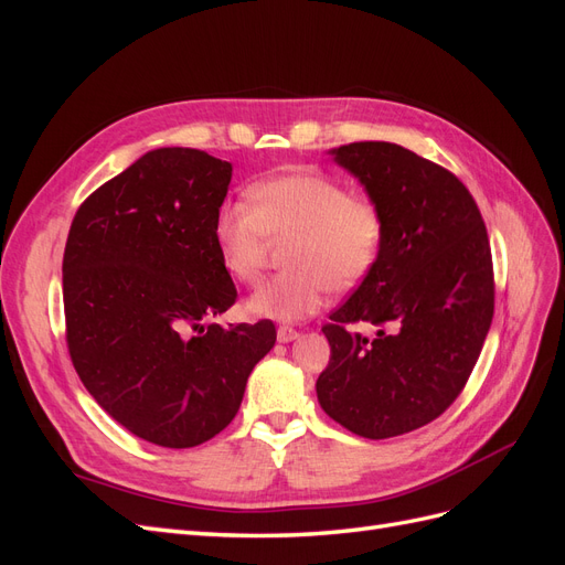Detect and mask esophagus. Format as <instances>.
<instances>
[{
    "label": "esophagus",
    "mask_w": 565,
    "mask_h": 565,
    "mask_svg": "<svg viewBox=\"0 0 565 565\" xmlns=\"http://www.w3.org/2000/svg\"><path fill=\"white\" fill-rule=\"evenodd\" d=\"M297 337H299V332L295 328H287V324L278 328V341H280V344H289V341H295Z\"/></svg>",
    "instance_id": "1"
}]
</instances>
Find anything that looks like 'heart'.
Segmentation results:
<instances>
[{
	"mask_svg": "<svg viewBox=\"0 0 565 565\" xmlns=\"http://www.w3.org/2000/svg\"><path fill=\"white\" fill-rule=\"evenodd\" d=\"M248 202H224L214 214L218 259L235 280L262 276L273 241H290L289 266L254 289L247 311L268 320H303L320 311L332 289L349 292L377 266L386 216L372 198L316 169H295L252 185Z\"/></svg>",
	"mask_w": 565,
	"mask_h": 565,
	"instance_id": "b5f03b06",
	"label": "heart"
}]
</instances>
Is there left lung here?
Returning <instances> with one entry per match:
<instances>
[{"instance_id":"left-lung-1","label":"left lung","mask_w":565,"mask_h":565,"mask_svg":"<svg viewBox=\"0 0 565 565\" xmlns=\"http://www.w3.org/2000/svg\"><path fill=\"white\" fill-rule=\"evenodd\" d=\"M330 152L382 207L386 243L322 328L318 403L355 436H403L446 413L481 355L494 313L488 231L467 185L413 150L361 141ZM355 321L379 334L349 331Z\"/></svg>"}]
</instances>
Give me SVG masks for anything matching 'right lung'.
<instances>
[{"instance_id": "obj_1", "label": "right lung", "mask_w": 565, "mask_h": 565, "mask_svg": "<svg viewBox=\"0 0 565 565\" xmlns=\"http://www.w3.org/2000/svg\"><path fill=\"white\" fill-rule=\"evenodd\" d=\"M233 167L158 148L79 204L63 254L65 339L82 384L127 431L195 448L241 409L276 324L221 328L235 285L214 245Z\"/></svg>"}]
</instances>
